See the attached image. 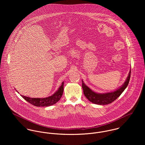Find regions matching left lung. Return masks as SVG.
Here are the masks:
<instances>
[{"label": "left lung", "instance_id": "obj_1", "mask_svg": "<svg viewBox=\"0 0 145 145\" xmlns=\"http://www.w3.org/2000/svg\"><path fill=\"white\" fill-rule=\"evenodd\" d=\"M131 69H130L129 74L123 85L116 90L104 93H98L92 90L84 83L82 80V88L84 95L91 103L98 105H106L111 103L117 99L123 92L127 87L131 76Z\"/></svg>", "mask_w": 145, "mask_h": 145}]
</instances>
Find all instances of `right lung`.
<instances>
[{
    "mask_svg": "<svg viewBox=\"0 0 145 145\" xmlns=\"http://www.w3.org/2000/svg\"><path fill=\"white\" fill-rule=\"evenodd\" d=\"M17 91V90H16ZM63 91V82L58 90L52 95L46 98H30L21 95L26 101L36 106H48L56 103L61 98Z\"/></svg>",
    "mask_w": 145,
    "mask_h": 145,
    "instance_id": "right-lung-1",
    "label": "right lung"
}]
</instances>
